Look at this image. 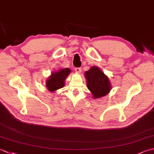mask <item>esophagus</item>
<instances>
[{"label": "esophagus", "mask_w": 154, "mask_h": 154, "mask_svg": "<svg viewBox=\"0 0 154 154\" xmlns=\"http://www.w3.org/2000/svg\"><path fill=\"white\" fill-rule=\"evenodd\" d=\"M75 72H76V73H81V67H76L75 69Z\"/></svg>", "instance_id": "34e87169"}]
</instances>
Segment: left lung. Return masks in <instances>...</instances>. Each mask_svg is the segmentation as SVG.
Segmentation results:
<instances>
[{
  "label": "left lung",
  "mask_w": 154,
  "mask_h": 154,
  "mask_svg": "<svg viewBox=\"0 0 154 154\" xmlns=\"http://www.w3.org/2000/svg\"><path fill=\"white\" fill-rule=\"evenodd\" d=\"M87 85L94 99L105 96L111 89L108 77L97 67H91L85 72Z\"/></svg>",
  "instance_id": "8db88e82"
}]
</instances>
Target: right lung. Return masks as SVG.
I'll return each mask as SVG.
<instances>
[{
  "label": "right lung",
  "mask_w": 154,
  "mask_h": 154,
  "mask_svg": "<svg viewBox=\"0 0 154 154\" xmlns=\"http://www.w3.org/2000/svg\"><path fill=\"white\" fill-rule=\"evenodd\" d=\"M71 70L69 68L60 69L51 74L46 81V87L50 91H55L64 87V81L66 79Z\"/></svg>",
  "instance_id": "obj_1"
}]
</instances>
